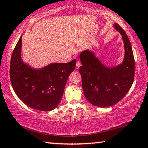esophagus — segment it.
<instances>
[{"label": "esophagus", "mask_w": 148, "mask_h": 148, "mask_svg": "<svg viewBox=\"0 0 148 148\" xmlns=\"http://www.w3.org/2000/svg\"><path fill=\"white\" fill-rule=\"evenodd\" d=\"M82 65V63H81V62H80V61H77V62H76V70H77L79 68V66H81Z\"/></svg>", "instance_id": "esophagus-1"}]
</instances>
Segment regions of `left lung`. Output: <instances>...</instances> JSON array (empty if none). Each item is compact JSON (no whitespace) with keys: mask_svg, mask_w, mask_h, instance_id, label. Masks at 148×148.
I'll use <instances>...</instances> for the list:
<instances>
[{"mask_svg":"<svg viewBox=\"0 0 148 148\" xmlns=\"http://www.w3.org/2000/svg\"><path fill=\"white\" fill-rule=\"evenodd\" d=\"M114 26L122 35L125 50L124 61L113 68L104 66L86 50L79 56L82 66L79 72L86 99L96 106L105 108L117 104L131 89L134 78V59L128 36L117 23Z\"/></svg>","mask_w":148,"mask_h":148,"instance_id":"1","label":"left lung"}]
</instances>
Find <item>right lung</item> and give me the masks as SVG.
<instances>
[{"label":"right lung","instance_id":"add662e5","mask_svg":"<svg viewBox=\"0 0 148 148\" xmlns=\"http://www.w3.org/2000/svg\"><path fill=\"white\" fill-rule=\"evenodd\" d=\"M21 37L12 55L10 77L19 99L29 107L40 111L56 108L61 101L69 75L76 60L67 63H52L41 69L25 64L21 58Z\"/></svg>","mask_w":148,"mask_h":148}]
</instances>
